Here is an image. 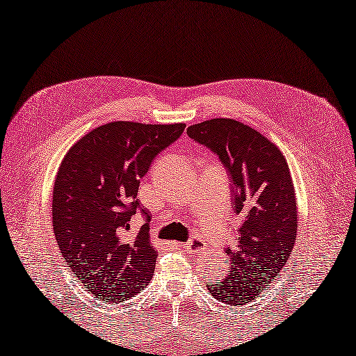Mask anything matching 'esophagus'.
I'll use <instances>...</instances> for the list:
<instances>
[{
	"mask_svg": "<svg viewBox=\"0 0 356 356\" xmlns=\"http://www.w3.org/2000/svg\"><path fill=\"white\" fill-rule=\"evenodd\" d=\"M199 245V250H203V244H202V242H186V244H178V247L179 248H183V250L184 252H192V248H195V245ZM195 252H198L195 249Z\"/></svg>",
	"mask_w": 356,
	"mask_h": 356,
	"instance_id": "34e87169",
	"label": "esophagus"
}]
</instances>
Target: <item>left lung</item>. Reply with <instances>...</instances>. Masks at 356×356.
<instances>
[{
  "label": "left lung",
  "instance_id": "8db88e82",
  "mask_svg": "<svg viewBox=\"0 0 356 356\" xmlns=\"http://www.w3.org/2000/svg\"><path fill=\"white\" fill-rule=\"evenodd\" d=\"M228 168L234 213L242 217L238 245L227 250L232 270L208 284L211 296L232 307L257 300L288 263L296 244L298 211L286 156L275 143L233 118H211L188 128Z\"/></svg>",
  "mask_w": 356,
  "mask_h": 356
}]
</instances>
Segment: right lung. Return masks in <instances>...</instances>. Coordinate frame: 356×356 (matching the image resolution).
Masks as SVG:
<instances>
[{"instance_id":"add662e5","label":"right lung","mask_w":356,"mask_h":356,"mask_svg":"<svg viewBox=\"0 0 356 356\" xmlns=\"http://www.w3.org/2000/svg\"><path fill=\"white\" fill-rule=\"evenodd\" d=\"M184 128L111 122L81 137L60 162L53 189L54 236L68 267L99 302L128 300L153 277L158 252L149 225L131 233V219L139 208L140 178Z\"/></svg>"}]
</instances>
